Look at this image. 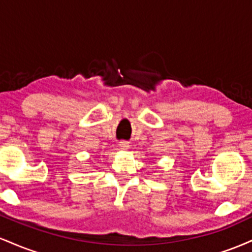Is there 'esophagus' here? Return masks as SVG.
<instances>
[{"instance_id":"34e87169","label":"esophagus","mask_w":252,"mask_h":252,"mask_svg":"<svg viewBox=\"0 0 252 252\" xmlns=\"http://www.w3.org/2000/svg\"><path fill=\"white\" fill-rule=\"evenodd\" d=\"M118 146H120L121 149L126 150V149H129L130 144H129V142H126V141H121V142H118Z\"/></svg>"}]
</instances>
